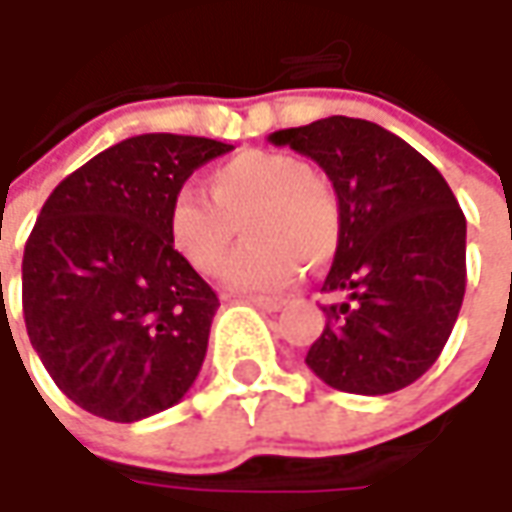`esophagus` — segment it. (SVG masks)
Returning a JSON list of instances; mask_svg holds the SVG:
<instances>
[{
  "mask_svg": "<svg viewBox=\"0 0 512 512\" xmlns=\"http://www.w3.org/2000/svg\"><path fill=\"white\" fill-rule=\"evenodd\" d=\"M250 302L256 307H262L267 313H279L287 305L285 296H250Z\"/></svg>",
  "mask_w": 512,
  "mask_h": 512,
  "instance_id": "obj_1",
  "label": "esophagus"
}]
</instances>
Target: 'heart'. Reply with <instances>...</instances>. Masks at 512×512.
I'll list each match as a JSON object with an SVG mask.
<instances>
[{
  "mask_svg": "<svg viewBox=\"0 0 512 512\" xmlns=\"http://www.w3.org/2000/svg\"><path fill=\"white\" fill-rule=\"evenodd\" d=\"M210 195L196 185L173 190L165 213L176 253L199 273L222 265L233 222L247 213L245 239L222 279L233 290L287 285L302 262H327L342 233L336 193L310 165L279 150H245L210 173Z\"/></svg>",
  "mask_w": 512,
  "mask_h": 512,
  "instance_id": "obj_1",
  "label": "heart"
}]
</instances>
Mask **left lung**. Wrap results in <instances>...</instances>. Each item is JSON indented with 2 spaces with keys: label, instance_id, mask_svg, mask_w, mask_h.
<instances>
[{
  "label": "left lung",
  "instance_id": "left-lung-1",
  "mask_svg": "<svg viewBox=\"0 0 512 512\" xmlns=\"http://www.w3.org/2000/svg\"><path fill=\"white\" fill-rule=\"evenodd\" d=\"M273 145L313 159L333 182L342 233L322 290L327 325L307 367L359 396L396 393L439 359L467 285V222L422 153L376 122L327 116L276 130Z\"/></svg>",
  "mask_w": 512,
  "mask_h": 512
}]
</instances>
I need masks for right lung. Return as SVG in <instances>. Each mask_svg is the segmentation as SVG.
<instances>
[{
  "label": "right lung",
  "instance_id": "1",
  "mask_svg": "<svg viewBox=\"0 0 512 512\" xmlns=\"http://www.w3.org/2000/svg\"><path fill=\"white\" fill-rule=\"evenodd\" d=\"M227 150L205 136H130L62 179L30 230V344L93 416L139 422L196 382L219 296L176 253L165 213L173 190Z\"/></svg>",
  "mask_w": 512,
  "mask_h": 512
}]
</instances>
